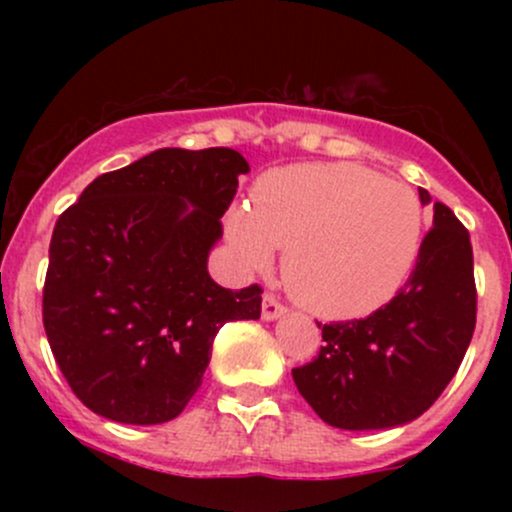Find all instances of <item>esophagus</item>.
Masks as SVG:
<instances>
[{
	"instance_id": "34e87169",
	"label": "esophagus",
	"mask_w": 512,
	"mask_h": 512,
	"mask_svg": "<svg viewBox=\"0 0 512 512\" xmlns=\"http://www.w3.org/2000/svg\"><path fill=\"white\" fill-rule=\"evenodd\" d=\"M284 313H286V308L279 301H276L274 296H264V301H262V320L274 322V320H279V317L284 315Z\"/></svg>"
}]
</instances>
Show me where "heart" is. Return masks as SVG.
<instances>
[{
	"label": "heart",
	"instance_id": "b5f03b06",
	"mask_svg": "<svg viewBox=\"0 0 512 512\" xmlns=\"http://www.w3.org/2000/svg\"><path fill=\"white\" fill-rule=\"evenodd\" d=\"M421 204L411 187L356 163L276 168L233 207L226 233L250 272H267L276 248L298 303L325 317H358L402 289L419 255Z\"/></svg>",
	"mask_w": 512,
	"mask_h": 512
}]
</instances>
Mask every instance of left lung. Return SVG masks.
Returning a JSON list of instances; mask_svg holds the SVG:
<instances>
[{"label":"left lung","instance_id":"left-lung-1","mask_svg":"<svg viewBox=\"0 0 512 512\" xmlns=\"http://www.w3.org/2000/svg\"><path fill=\"white\" fill-rule=\"evenodd\" d=\"M421 204L431 195L419 190ZM477 325V286L467 228L433 204L416 267L385 308L322 325L320 354L293 368V383L325 424L383 431L419 419L460 368ZM320 327V322H317Z\"/></svg>","mask_w":512,"mask_h":512}]
</instances>
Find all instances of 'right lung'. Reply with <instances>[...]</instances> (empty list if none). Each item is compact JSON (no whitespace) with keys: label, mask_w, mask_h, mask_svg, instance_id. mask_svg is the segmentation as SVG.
<instances>
[{"label":"right lung","mask_w":512,"mask_h":512,"mask_svg":"<svg viewBox=\"0 0 512 512\" xmlns=\"http://www.w3.org/2000/svg\"><path fill=\"white\" fill-rule=\"evenodd\" d=\"M248 161L158 149L105 173L55 223L43 291L57 366L88 409L154 426L187 407L226 322L257 320L262 289L209 276L221 216Z\"/></svg>","instance_id":"1"}]
</instances>
